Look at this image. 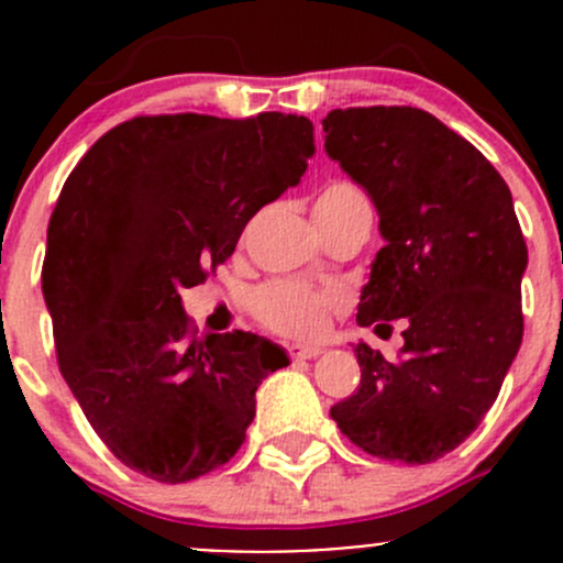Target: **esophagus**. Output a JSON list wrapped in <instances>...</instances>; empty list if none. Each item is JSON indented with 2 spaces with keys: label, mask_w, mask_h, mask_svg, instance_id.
Segmentation results:
<instances>
[{
  "label": "esophagus",
  "mask_w": 563,
  "mask_h": 563,
  "mask_svg": "<svg viewBox=\"0 0 563 563\" xmlns=\"http://www.w3.org/2000/svg\"><path fill=\"white\" fill-rule=\"evenodd\" d=\"M286 351L291 360H313V356L323 354L321 345H308V343H288Z\"/></svg>",
  "instance_id": "obj_1"
}]
</instances>
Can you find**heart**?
<instances>
[{
	"mask_svg": "<svg viewBox=\"0 0 563 563\" xmlns=\"http://www.w3.org/2000/svg\"><path fill=\"white\" fill-rule=\"evenodd\" d=\"M362 198L354 185L334 181L318 196L321 207H340ZM345 308V294L340 288H316L302 280H269L250 294V310L258 321L291 338H313L327 329L329 316Z\"/></svg>",
	"mask_w": 563,
	"mask_h": 563,
	"instance_id": "1",
	"label": "heart"
}]
</instances>
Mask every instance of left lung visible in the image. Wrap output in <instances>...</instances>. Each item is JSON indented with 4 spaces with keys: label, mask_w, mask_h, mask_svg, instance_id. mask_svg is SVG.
I'll use <instances>...</instances> for the list:
<instances>
[{
    "label": "left lung",
    "mask_w": 563,
    "mask_h": 563,
    "mask_svg": "<svg viewBox=\"0 0 563 563\" xmlns=\"http://www.w3.org/2000/svg\"><path fill=\"white\" fill-rule=\"evenodd\" d=\"M321 124L384 236L356 323L391 332L400 318L406 340L397 362L356 343L360 389L329 413L367 455L433 463L474 433L523 340L528 250L512 192L422 108H334Z\"/></svg>",
    "instance_id": "1"
}]
</instances>
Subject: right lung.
Returning a JSON list of instances; mask_svg holds the SVG:
<instances>
[{
    "label": "right lung",
    "mask_w": 563,
    "mask_h": 563,
    "mask_svg": "<svg viewBox=\"0 0 563 563\" xmlns=\"http://www.w3.org/2000/svg\"><path fill=\"white\" fill-rule=\"evenodd\" d=\"M313 150V122L297 113L135 117L67 176L48 223L45 308L67 387L128 468L190 482L245 441L255 389L288 354L253 332L192 338L181 288L234 253Z\"/></svg>",
    "instance_id": "right-lung-1"
}]
</instances>
